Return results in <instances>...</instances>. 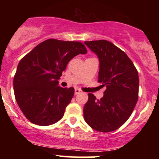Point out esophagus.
<instances>
[{
    "label": "esophagus",
    "mask_w": 159,
    "mask_h": 159,
    "mask_svg": "<svg viewBox=\"0 0 159 159\" xmlns=\"http://www.w3.org/2000/svg\"><path fill=\"white\" fill-rule=\"evenodd\" d=\"M81 92H82V91L80 90V89H78V88H76V89H75V95H78V94H79V93H80Z\"/></svg>",
    "instance_id": "34e87169"
}]
</instances>
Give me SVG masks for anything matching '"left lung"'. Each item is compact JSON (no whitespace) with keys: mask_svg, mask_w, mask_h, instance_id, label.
<instances>
[{"mask_svg":"<svg viewBox=\"0 0 159 159\" xmlns=\"http://www.w3.org/2000/svg\"><path fill=\"white\" fill-rule=\"evenodd\" d=\"M84 43L98 57V82L106 87L100 100L88 94L83 109L84 121L96 131L112 132L127 121L135 107L139 92L138 71L127 54L109 41Z\"/></svg>","mask_w":159,"mask_h":159,"instance_id":"obj_1","label":"left lung"}]
</instances>
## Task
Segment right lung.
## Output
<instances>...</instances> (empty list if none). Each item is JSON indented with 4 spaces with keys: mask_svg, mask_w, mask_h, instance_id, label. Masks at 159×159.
Here are the masks:
<instances>
[{
    "mask_svg": "<svg viewBox=\"0 0 159 159\" xmlns=\"http://www.w3.org/2000/svg\"><path fill=\"white\" fill-rule=\"evenodd\" d=\"M85 53L86 47L80 42L48 39L21 58L14 77V90L28 120L48 126L62 118L75 88L58 86V80L71 58Z\"/></svg>",
    "mask_w": 159,
    "mask_h": 159,
    "instance_id": "1",
    "label": "right lung"
}]
</instances>
